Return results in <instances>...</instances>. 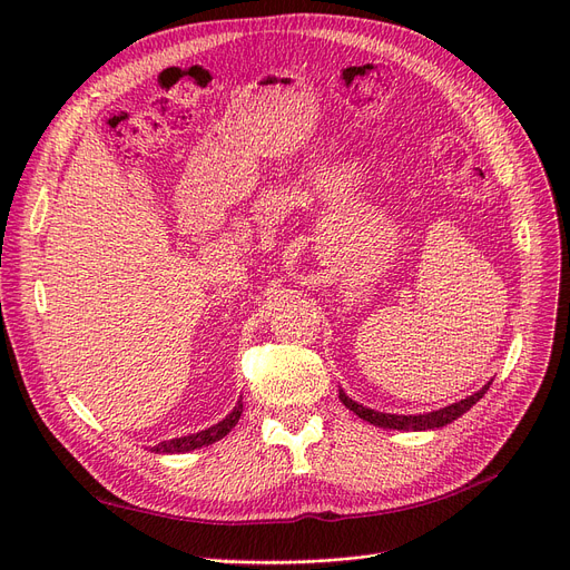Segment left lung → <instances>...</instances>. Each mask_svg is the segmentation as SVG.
<instances>
[{
    "label": "left lung",
    "instance_id": "8db88e82",
    "mask_svg": "<svg viewBox=\"0 0 570 570\" xmlns=\"http://www.w3.org/2000/svg\"><path fill=\"white\" fill-rule=\"evenodd\" d=\"M490 383L483 387V391L473 393L471 397L466 400H460L451 406L445 409H439V411H432V413H423V415H395V413H381V411H374V409H367L363 404L353 402L344 391H340V400L342 404L353 411L357 417H363V421H367L370 425H376V428H387V430H411V432H421V430H436V428H443V425H451L453 421H458V417L462 413H466L478 400H481L485 393H488Z\"/></svg>",
    "mask_w": 570,
    "mask_h": 570
}]
</instances>
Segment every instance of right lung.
<instances>
[{
  "label": "right lung",
  "mask_w": 570,
  "mask_h": 570,
  "mask_svg": "<svg viewBox=\"0 0 570 570\" xmlns=\"http://www.w3.org/2000/svg\"><path fill=\"white\" fill-rule=\"evenodd\" d=\"M239 413H243V402H237V406L224 417L222 423L207 428L203 432H196V434H189V436H179V439H170V441H161L159 445H155L153 451L155 453H189V451H196V448H203V445H209L215 443L219 439H224L239 421Z\"/></svg>",
  "instance_id": "add662e5"
}]
</instances>
